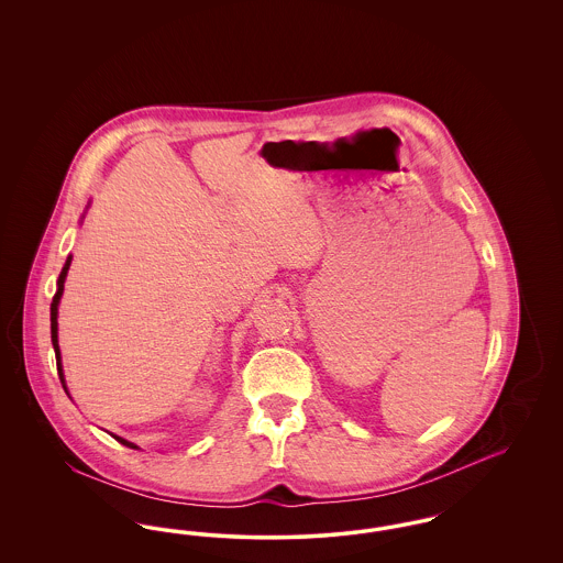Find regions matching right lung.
Here are the masks:
<instances>
[{
    "label": "right lung",
    "instance_id": "right-lung-1",
    "mask_svg": "<svg viewBox=\"0 0 563 563\" xmlns=\"http://www.w3.org/2000/svg\"><path fill=\"white\" fill-rule=\"evenodd\" d=\"M69 266H71V255L67 257L65 266H63L60 274H58V280H56V294H54L53 303H51V335H53L54 354H56V369H58V377H60V384H63L65 393H67V386H65V375H63V365H60V350H58V322H56V317H58V301H60V295H63V289H65V278H67V269H69ZM113 437H115V434H113ZM115 441H120V443H122V445H126V448L139 450L134 443L126 441V439H122V437H115Z\"/></svg>",
    "mask_w": 563,
    "mask_h": 563
}]
</instances>
